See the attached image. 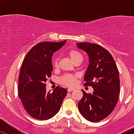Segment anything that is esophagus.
I'll return each mask as SVG.
<instances>
[{
    "label": "esophagus",
    "instance_id": "obj_1",
    "mask_svg": "<svg viewBox=\"0 0 134 134\" xmlns=\"http://www.w3.org/2000/svg\"><path fill=\"white\" fill-rule=\"evenodd\" d=\"M73 90H75V89L73 88H68V90H67V91L68 92H71V91H72Z\"/></svg>",
    "mask_w": 134,
    "mask_h": 134
}]
</instances>
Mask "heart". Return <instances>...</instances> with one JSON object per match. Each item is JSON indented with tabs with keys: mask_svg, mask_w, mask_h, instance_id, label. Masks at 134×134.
<instances>
[{
	"mask_svg": "<svg viewBox=\"0 0 134 134\" xmlns=\"http://www.w3.org/2000/svg\"><path fill=\"white\" fill-rule=\"evenodd\" d=\"M67 55L68 57L71 59V60L74 63H76L78 62H82L83 57L82 55L79 51L75 49L69 50L67 52ZM54 67L56 68L58 65V61L57 58H55L53 60ZM78 78V76L76 75H71V74H65L59 78V82L62 85L65 86H73L75 84L76 80Z\"/></svg>",
	"mask_w": 134,
	"mask_h": 134,
	"instance_id": "b5f03b06",
	"label": "heart"
}]
</instances>
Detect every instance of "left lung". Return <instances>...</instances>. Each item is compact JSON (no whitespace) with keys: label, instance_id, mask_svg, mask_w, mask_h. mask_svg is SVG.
Wrapping results in <instances>:
<instances>
[{"label":"left lung","instance_id":"8db88e82","mask_svg":"<svg viewBox=\"0 0 134 134\" xmlns=\"http://www.w3.org/2000/svg\"><path fill=\"white\" fill-rule=\"evenodd\" d=\"M78 47L88 54L90 65L85 74V86H91L93 93L82 90L83 97L78 103L82 115L91 122H99L113 111L120 92L119 73L113 56L104 47L82 42Z\"/></svg>","mask_w":134,"mask_h":134}]
</instances>
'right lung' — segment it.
<instances>
[{
  "mask_svg": "<svg viewBox=\"0 0 134 134\" xmlns=\"http://www.w3.org/2000/svg\"><path fill=\"white\" fill-rule=\"evenodd\" d=\"M65 43L66 40L38 43L28 51L23 62L19 76V97L28 114L36 119L54 117L67 95V89L59 86L52 93L47 92L45 83L53 70V53Z\"/></svg>",
  "mask_w": 134,
  "mask_h": 134,
  "instance_id": "1",
  "label": "right lung"
}]
</instances>
